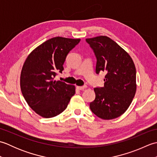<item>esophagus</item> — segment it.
<instances>
[{
	"mask_svg": "<svg viewBox=\"0 0 157 157\" xmlns=\"http://www.w3.org/2000/svg\"><path fill=\"white\" fill-rule=\"evenodd\" d=\"M77 89L79 90H84L86 88V86H77Z\"/></svg>",
	"mask_w": 157,
	"mask_h": 157,
	"instance_id": "1",
	"label": "esophagus"
}]
</instances>
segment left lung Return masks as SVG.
Masks as SVG:
<instances>
[{
    "instance_id": "left-lung-1",
    "label": "left lung",
    "mask_w": 157,
    "mask_h": 157,
    "mask_svg": "<svg viewBox=\"0 0 157 157\" xmlns=\"http://www.w3.org/2000/svg\"><path fill=\"white\" fill-rule=\"evenodd\" d=\"M96 58V73H106L104 87L95 88L96 97L90 104L92 112L102 119L123 114L136 91V70L131 56L107 36L86 39Z\"/></svg>"
}]
</instances>
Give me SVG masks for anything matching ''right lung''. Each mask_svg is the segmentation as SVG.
Segmentation results:
<instances>
[{"label":"right lung","instance_id":"obj_1","mask_svg":"<svg viewBox=\"0 0 157 157\" xmlns=\"http://www.w3.org/2000/svg\"><path fill=\"white\" fill-rule=\"evenodd\" d=\"M80 39L55 37L36 48L26 59L21 69L20 86L32 109L44 118L59 115L75 93L74 86L53 80L62 73L68 53Z\"/></svg>","mask_w":157,"mask_h":157}]
</instances>
